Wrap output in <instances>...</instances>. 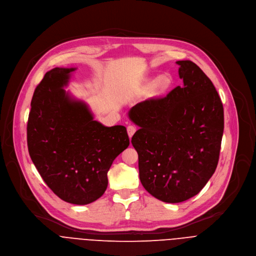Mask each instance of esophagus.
<instances>
[{
    "label": "esophagus",
    "instance_id": "34e87169",
    "mask_svg": "<svg viewBox=\"0 0 256 256\" xmlns=\"http://www.w3.org/2000/svg\"><path fill=\"white\" fill-rule=\"evenodd\" d=\"M126 130H128V134L130 138H132V134L136 132V130H137V128H136L134 126H128Z\"/></svg>",
    "mask_w": 256,
    "mask_h": 256
}]
</instances>
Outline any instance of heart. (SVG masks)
<instances>
[{
  "instance_id": "b5f03b06",
  "label": "heart",
  "mask_w": 256,
  "mask_h": 256,
  "mask_svg": "<svg viewBox=\"0 0 256 256\" xmlns=\"http://www.w3.org/2000/svg\"><path fill=\"white\" fill-rule=\"evenodd\" d=\"M170 84H171V79H170L166 75H162L156 79V80L150 81L147 84V88H151L153 85H156L158 90H164L170 86Z\"/></svg>"
}]
</instances>
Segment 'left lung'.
Wrapping results in <instances>:
<instances>
[{"instance_id": "1", "label": "left lung", "mask_w": 256, "mask_h": 256, "mask_svg": "<svg viewBox=\"0 0 256 256\" xmlns=\"http://www.w3.org/2000/svg\"><path fill=\"white\" fill-rule=\"evenodd\" d=\"M182 86L128 111L140 128L132 144L144 188L166 202L198 194L214 174L222 140L224 106L212 81L192 60H178Z\"/></svg>"}]
</instances>
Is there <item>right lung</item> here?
Masks as SVG:
<instances>
[{"mask_svg":"<svg viewBox=\"0 0 256 256\" xmlns=\"http://www.w3.org/2000/svg\"><path fill=\"white\" fill-rule=\"evenodd\" d=\"M76 68L48 71L34 92L28 122L30 156L62 200L88 205L104 194L113 160L128 148L124 126L94 120L85 102L64 88Z\"/></svg>","mask_w":256,"mask_h":256,"instance_id":"right-lung-1","label":"right lung"}]
</instances>
